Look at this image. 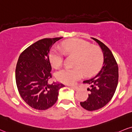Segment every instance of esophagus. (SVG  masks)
<instances>
[{
    "instance_id": "1",
    "label": "esophagus",
    "mask_w": 132,
    "mask_h": 132,
    "mask_svg": "<svg viewBox=\"0 0 132 132\" xmlns=\"http://www.w3.org/2000/svg\"><path fill=\"white\" fill-rule=\"evenodd\" d=\"M71 88L74 90H75V91H77V90H79L78 87H71Z\"/></svg>"
}]
</instances>
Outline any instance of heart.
<instances>
[{"label": "heart", "mask_w": 132, "mask_h": 132, "mask_svg": "<svg viewBox=\"0 0 132 132\" xmlns=\"http://www.w3.org/2000/svg\"><path fill=\"white\" fill-rule=\"evenodd\" d=\"M60 48L67 56L75 57L73 61L74 68H65L56 73V79L64 84H74L82 74L85 76L93 75L99 71L103 64V54L101 49L92 47L90 43L81 39L65 41L61 44ZM62 51L53 48L49 53V60L54 68H59L63 64Z\"/></svg>", "instance_id": "heart-1"}]
</instances>
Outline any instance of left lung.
<instances>
[{"label": "left lung", "mask_w": 132, "mask_h": 132, "mask_svg": "<svg viewBox=\"0 0 132 132\" xmlns=\"http://www.w3.org/2000/svg\"><path fill=\"white\" fill-rule=\"evenodd\" d=\"M102 50L104 57L103 66L98 74L93 78L84 80V84L90 85L87 90L90 92L86 101L80 105L87 111H95L104 107L114 96L119 79L118 65L111 51L98 39L92 38Z\"/></svg>", "instance_id": "1"}]
</instances>
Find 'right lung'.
Wrapping results in <instances>:
<instances>
[{"label": "right lung", "instance_id": "right-lung-1", "mask_svg": "<svg viewBox=\"0 0 132 132\" xmlns=\"http://www.w3.org/2000/svg\"><path fill=\"white\" fill-rule=\"evenodd\" d=\"M62 37L45 38L32 44L21 53L15 70L19 93L29 106L37 110L50 108L56 102L59 90L64 85L49 84L52 77L49 52Z\"/></svg>", "mask_w": 132, "mask_h": 132}]
</instances>
